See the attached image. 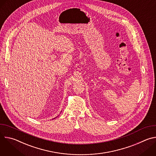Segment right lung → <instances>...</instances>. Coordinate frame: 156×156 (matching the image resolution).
<instances>
[{"mask_svg": "<svg viewBox=\"0 0 156 156\" xmlns=\"http://www.w3.org/2000/svg\"><path fill=\"white\" fill-rule=\"evenodd\" d=\"M55 118H56V117H55ZM54 119H55V118H54Z\"/></svg>", "mask_w": 156, "mask_h": 156, "instance_id": "1", "label": "right lung"}]
</instances>
